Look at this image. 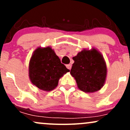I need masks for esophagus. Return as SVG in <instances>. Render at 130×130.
Returning <instances> with one entry per match:
<instances>
[{"label": "esophagus", "mask_w": 130, "mask_h": 130, "mask_svg": "<svg viewBox=\"0 0 130 130\" xmlns=\"http://www.w3.org/2000/svg\"><path fill=\"white\" fill-rule=\"evenodd\" d=\"M66 67H67V68H68V69L71 70V64H68V65H66Z\"/></svg>", "instance_id": "esophagus-1"}]
</instances>
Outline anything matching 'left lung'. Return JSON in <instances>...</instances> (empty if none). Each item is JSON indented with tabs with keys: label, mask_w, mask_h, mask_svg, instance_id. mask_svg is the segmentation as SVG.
Instances as JSON below:
<instances>
[{
	"label": "left lung",
	"mask_w": 130,
	"mask_h": 130,
	"mask_svg": "<svg viewBox=\"0 0 130 130\" xmlns=\"http://www.w3.org/2000/svg\"><path fill=\"white\" fill-rule=\"evenodd\" d=\"M70 73L80 90L85 92L99 90L106 77V65L100 53L95 49L83 50L73 57Z\"/></svg>",
	"instance_id": "left-lung-1"
}]
</instances>
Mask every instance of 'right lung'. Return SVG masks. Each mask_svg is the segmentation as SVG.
I'll list each match as a JSON object with an SVG mask.
<instances>
[{"mask_svg":"<svg viewBox=\"0 0 130 130\" xmlns=\"http://www.w3.org/2000/svg\"><path fill=\"white\" fill-rule=\"evenodd\" d=\"M70 71L61 63L50 47L38 48L29 63V77L33 84L41 90L51 91L58 85L59 78Z\"/></svg>","mask_w":130,"mask_h":130,"instance_id":"right-lung-1","label":"right lung"}]
</instances>
